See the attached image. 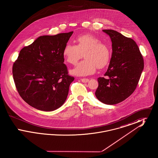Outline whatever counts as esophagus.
Masks as SVG:
<instances>
[{"label": "esophagus", "mask_w": 158, "mask_h": 158, "mask_svg": "<svg viewBox=\"0 0 158 158\" xmlns=\"http://www.w3.org/2000/svg\"><path fill=\"white\" fill-rule=\"evenodd\" d=\"M81 81L83 83H87L89 81V79L88 78H82L81 79Z\"/></svg>", "instance_id": "obj_1"}]
</instances>
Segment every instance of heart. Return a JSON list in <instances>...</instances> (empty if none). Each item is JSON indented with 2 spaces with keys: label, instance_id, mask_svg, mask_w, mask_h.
Listing matches in <instances>:
<instances>
[{
  "label": "heart",
  "instance_id": "1",
  "mask_svg": "<svg viewBox=\"0 0 158 158\" xmlns=\"http://www.w3.org/2000/svg\"><path fill=\"white\" fill-rule=\"evenodd\" d=\"M77 45L66 44L63 51V55L66 61L75 64L83 56L85 59L80 61L72 70V74L77 76H87L94 73L96 69L103 68L107 65L111 57L109 47L102 43L98 37L90 34L82 35L76 38Z\"/></svg>",
  "mask_w": 158,
  "mask_h": 158
}]
</instances>
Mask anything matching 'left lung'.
<instances>
[{"instance_id":"8db88e82","label":"left lung","mask_w":158,"mask_h":158,"mask_svg":"<svg viewBox=\"0 0 158 158\" xmlns=\"http://www.w3.org/2000/svg\"><path fill=\"white\" fill-rule=\"evenodd\" d=\"M111 39L113 53L104 76L98 78L95 95L108 105L118 104L135 90L144 68L143 56L131 38L112 30H104Z\"/></svg>"}]
</instances>
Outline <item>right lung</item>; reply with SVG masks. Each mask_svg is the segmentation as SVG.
Wrapping results in <instances>:
<instances>
[{"label": "right lung", "mask_w": 158, "mask_h": 158, "mask_svg": "<svg viewBox=\"0 0 158 158\" xmlns=\"http://www.w3.org/2000/svg\"><path fill=\"white\" fill-rule=\"evenodd\" d=\"M73 32L40 36L20 51L13 77L19 95L31 106L52 111L65 102L75 78L68 74L63 51Z\"/></svg>", "instance_id": "obj_1"}]
</instances>
